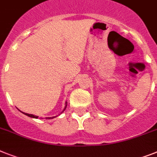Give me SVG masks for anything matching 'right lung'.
Segmentation results:
<instances>
[{"instance_id":"1","label":"right lung","mask_w":157,"mask_h":157,"mask_svg":"<svg viewBox=\"0 0 157 157\" xmlns=\"http://www.w3.org/2000/svg\"><path fill=\"white\" fill-rule=\"evenodd\" d=\"M67 102H66V106H65L64 109H63V111H62V112H63V111H64L65 110H66V108H67ZM22 113L25 114V116H29V117L35 118V119H37V118H38V116H34V115H31V114H28V113H24V112H22ZM53 118H54V117H46V119H47V120H50V119H53Z\"/></svg>"}]
</instances>
